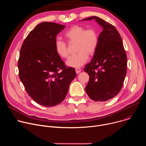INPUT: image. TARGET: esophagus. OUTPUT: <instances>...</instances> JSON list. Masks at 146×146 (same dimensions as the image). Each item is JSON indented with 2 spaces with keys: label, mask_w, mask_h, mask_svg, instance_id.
<instances>
[{
  "label": "esophagus",
  "mask_w": 146,
  "mask_h": 146,
  "mask_svg": "<svg viewBox=\"0 0 146 146\" xmlns=\"http://www.w3.org/2000/svg\"><path fill=\"white\" fill-rule=\"evenodd\" d=\"M75 70H76V72L77 74H78L81 72V69L80 68H76Z\"/></svg>",
  "instance_id": "obj_1"
}]
</instances>
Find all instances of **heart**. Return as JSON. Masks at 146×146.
Returning a JSON list of instances; mask_svg holds the SVG:
<instances>
[{
  "instance_id": "b5f03b06",
  "label": "heart",
  "mask_w": 146,
  "mask_h": 146,
  "mask_svg": "<svg viewBox=\"0 0 146 146\" xmlns=\"http://www.w3.org/2000/svg\"><path fill=\"white\" fill-rule=\"evenodd\" d=\"M68 42H76V55L71 56L66 61V65L72 68H79L87 61L88 55L92 56L96 52L99 42V35L94 28L87 29L84 27L74 25L64 33ZM55 50L61 58L66 59L69 56L66 43L60 40H56Z\"/></svg>"
}]
</instances>
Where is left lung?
I'll use <instances>...</instances> for the list:
<instances>
[{"mask_svg":"<svg viewBox=\"0 0 146 146\" xmlns=\"http://www.w3.org/2000/svg\"><path fill=\"white\" fill-rule=\"evenodd\" d=\"M92 19L103 31L99 35L98 50L84 69L90 76L85 90L92 100L105 102L115 96L122 87L127 74V57L117 29L95 16L82 21Z\"/></svg>","mask_w":146,"mask_h":146,"instance_id":"8db88e82","label":"left lung"}]
</instances>
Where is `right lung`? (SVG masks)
Wrapping results in <instances>:
<instances>
[{
  "mask_svg": "<svg viewBox=\"0 0 146 146\" xmlns=\"http://www.w3.org/2000/svg\"><path fill=\"white\" fill-rule=\"evenodd\" d=\"M65 25L43 22L24 40L18 61L19 77L31 98L39 105L55 106L65 98L76 76L55 52L56 35Z\"/></svg>",
  "mask_w": 146,
  "mask_h": 146,
  "instance_id": "add662e5",
  "label": "right lung"
}]
</instances>
